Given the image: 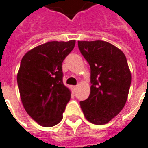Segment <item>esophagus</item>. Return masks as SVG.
Masks as SVG:
<instances>
[{"label": "esophagus", "instance_id": "esophagus-1", "mask_svg": "<svg viewBox=\"0 0 148 148\" xmlns=\"http://www.w3.org/2000/svg\"><path fill=\"white\" fill-rule=\"evenodd\" d=\"M71 88L73 92H75V90H76V89H77V86H71Z\"/></svg>", "mask_w": 148, "mask_h": 148}]
</instances>
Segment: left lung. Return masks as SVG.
<instances>
[{
  "label": "left lung",
  "mask_w": 148,
  "mask_h": 148,
  "mask_svg": "<svg viewBox=\"0 0 148 148\" xmlns=\"http://www.w3.org/2000/svg\"><path fill=\"white\" fill-rule=\"evenodd\" d=\"M78 48L90 66V94L80 101L88 121L106 124L124 108L132 76L123 52L106 41H78Z\"/></svg>",
  "instance_id": "8db88e82"
}]
</instances>
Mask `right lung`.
I'll return each instance as SVG.
<instances>
[{
	"mask_svg": "<svg viewBox=\"0 0 148 148\" xmlns=\"http://www.w3.org/2000/svg\"><path fill=\"white\" fill-rule=\"evenodd\" d=\"M75 40L51 41L27 52L17 74L22 104L27 114L43 127L62 119L71 91L62 82V64L74 49Z\"/></svg>",
	"mask_w": 148,
	"mask_h": 148,
	"instance_id": "add662e5",
	"label": "right lung"
}]
</instances>
